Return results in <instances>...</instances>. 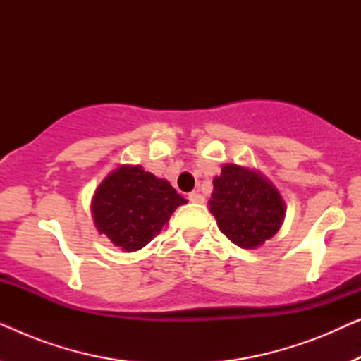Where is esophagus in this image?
I'll return each instance as SVG.
<instances>
[{
    "label": "esophagus",
    "mask_w": 361,
    "mask_h": 361,
    "mask_svg": "<svg viewBox=\"0 0 361 361\" xmlns=\"http://www.w3.org/2000/svg\"><path fill=\"white\" fill-rule=\"evenodd\" d=\"M189 200L192 202V204H204V195L197 194V192H190Z\"/></svg>",
    "instance_id": "obj_1"
}]
</instances>
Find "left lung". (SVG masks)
Instances as JSON below:
<instances>
[{
  "instance_id": "left-lung-1",
  "label": "left lung",
  "mask_w": 361,
  "mask_h": 361,
  "mask_svg": "<svg viewBox=\"0 0 361 361\" xmlns=\"http://www.w3.org/2000/svg\"><path fill=\"white\" fill-rule=\"evenodd\" d=\"M209 205L221 233L245 250L273 238L286 215L278 189L261 172L236 164L221 167Z\"/></svg>"
}]
</instances>
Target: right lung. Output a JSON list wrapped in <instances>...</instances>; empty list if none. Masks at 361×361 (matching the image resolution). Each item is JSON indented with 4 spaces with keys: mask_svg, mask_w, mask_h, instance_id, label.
<instances>
[{
    "mask_svg": "<svg viewBox=\"0 0 361 361\" xmlns=\"http://www.w3.org/2000/svg\"><path fill=\"white\" fill-rule=\"evenodd\" d=\"M184 204L187 200L167 180L141 166H120L95 190L93 224L113 245L133 253L159 235L174 210Z\"/></svg>",
    "mask_w": 361,
    "mask_h": 361,
    "instance_id": "add662e5",
    "label": "right lung"
}]
</instances>
